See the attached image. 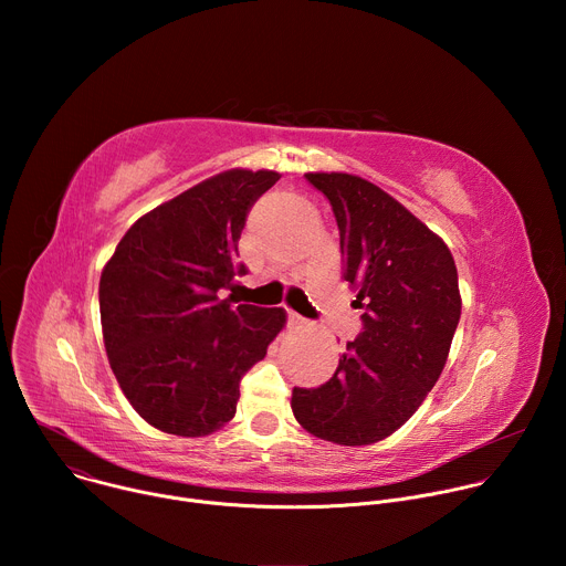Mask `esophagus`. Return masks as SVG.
Segmentation results:
<instances>
[{
	"label": "esophagus",
	"instance_id": "esophagus-1",
	"mask_svg": "<svg viewBox=\"0 0 566 566\" xmlns=\"http://www.w3.org/2000/svg\"><path fill=\"white\" fill-rule=\"evenodd\" d=\"M286 319H289V325H291V327H300V325H304V317H302L300 313H295V311H289V313H286Z\"/></svg>",
	"mask_w": 566,
	"mask_h": 566
}]
</instances>
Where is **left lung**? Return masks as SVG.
Masks as SVG:
<instances>
[{
    "instance_id": "1",
    "label": "left lung",
    "mask_w": 566,
    "mask_h": 566,
    "mask_svg": "<svg viewBox=\"0 0 566 566\" xmlns=\"http://www.w3.org/2000/svg\"><path fill=\"white\" fill-rule=\"evenodd\" d=\"M304 177L332 203L363 332L325 385L293 387L291 408L317 439L369 446L419 410L446 367L461 315L457 266L443 239L378 186L343 172Z\"/></svg>"
}]
</instances>
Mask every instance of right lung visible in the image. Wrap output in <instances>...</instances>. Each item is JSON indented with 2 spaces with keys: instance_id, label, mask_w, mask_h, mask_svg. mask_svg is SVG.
<instances>
[{
  "instance_id": "add662e5",
  "label": "right lung",
  "mask_w": 566,
  "mask_h": 566,
  "mask_svg": "<svg viewBox=\"0 0 566 566\" xmlns=\"http://www.w3.org/2000/svg\"><path fill=\"white\" fill-rule=\"evenodd\" d=\"M280 179L228 170L143 214L101 275L114 376L156 430L206 437L234 417L239 382L282 332L284 308L221 291L247 275L237 244L253 203Z\"/></svg>"
}]
</instances>
